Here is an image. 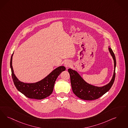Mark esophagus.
I'll return each instance as SVG.
<instances>
[{
	"mask_svg": "<svg viewBox=\"0 0 128 128\" xmlns=\"http://www.w3.org/2000/svg\"><path fill=\"white\" fill-rule=\"evenodd\" d=\"M71 65H72V62L69 60H66L64 63V66L66 67V68H68Z\"/></svg>",
	"mask_w": 128,
	"mask_h": 128,
	"instance_id": "34e87169",
	"label": "esophagus"
}]
</instances>
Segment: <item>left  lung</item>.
I'll list each match as a JSON object with an SVG mask.
<instances>
[{"mask_svg":"<svg viewBox=\"0 0 128 128\" xmlns=\"http://www.w3.org/2000/svg\"><path fill=\"white\" fill-rule=\"evenodd\" d=\"M108 50L114 60V70L112 78L110 82L104 86L97 87L90 84L86 82L76 71L71 68L68 69V72L70 77L72 91L78 97L87 100H96L108 92L112 86L115 78L116 60L112 48H108Z\"/></svg>","mask_w":128,"mask_h":128,"instance_id":"left-lung-1","label":"left lung"}]
</instances>
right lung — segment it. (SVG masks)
Wrapping results in <instances>:
<instances>
[{"mask_svg": "<svg viewBox=\"0 0 128 128\" xmlns=\"http://www.w3.org/2000/svg\"><path fill=\"white\" fill-rule=\"evenodd\" d=\"M13 55V53L11 57L10 66L14 85L20 92L30 98L42 100L48 97L53 92L57 78L62 72L66 70L64 66H58L38 82L32 83L21 82L16 77L14 72L12 64Z\"/></svg>", "mask_w": 128, "mask_h": 128, "instance_id": "obj_1", "label": "right lung"}]
</instances>
